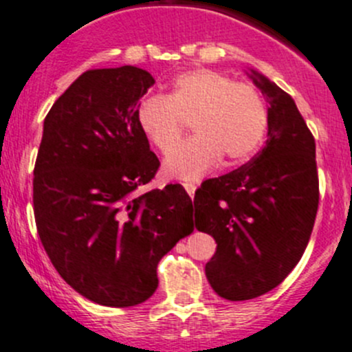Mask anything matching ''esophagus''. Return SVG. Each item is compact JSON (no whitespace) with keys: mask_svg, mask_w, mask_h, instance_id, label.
Wrapping results in <instances>:
<instances>
[{"mask_svg":"<svg viewBox=\"0 0 352 352\" xmlns=\"http://www.w3.org/2000/svg\"><path fill=\"white\" fill-rule=\"evenodd\" d=\"M183 186H184V190L188 191V195H190L191 198L195 197V191H197V184L195 183H183Z\"/></svg>","mask_w":352,"mask_h":352,"instance_id":"1","label":"esophagus"}]
</instances>
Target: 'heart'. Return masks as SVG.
Returning <instances> with one entry per match:
<instances>
[{
    "label": "heart",
    "mask_w": 352,
    "mask_h": 352,
    "mask_svg": "<svg viewBox=\"0 0 352 352\" xmlns=\"http://www.w3.org/2000/svg\"><path fill=\"white\" fill-rule=\"evenodd\" d=\"M138 130L161 154H169L192 121L197 135L164 162L169 177L200 179L222 157L236 166L263 145L269 130V106L252 83L236 82L215 69H190L173 80L168 94H147L135 111Z\"/></svg>",
    "instance_id": "1"
}]
</instances>
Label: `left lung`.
Wrapping results in <instances>:
<instances>
[{"label":"left lung","mask_w":352,"mask_h":352,"mask_svg":"<svg viewBox=\"0 0 352 352\" xmlns=\"http://www.w3.org/2000/svg\"><path fill=\"white\" fill-rule=\"evenodd\" d=\"M269 99V138L255 157L195 193V226L214 236L205 265L212 289L229 301L258 298L298 265L318 210L315 138L293 97L253 72Z\"/></svg>","instance_id":"left-lung-1"}]
</instances>
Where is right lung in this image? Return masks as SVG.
<instances>
[{"label": "right lung", "instance_id": "add662e5", "mask_svg": "<svg viewBox=\"0 0 352 352\" xmlns=\"http://www.w3.org/2000/svg\"><path fill=\"white\" fill-rule=\"evenodd\" d=\"M154 76L137 66L82 73L47 113L34 168L41 243L76 293L114 308L157 289V263L193 232L181 184L138 195L157 155L135 111Z\"/></svg>", "mask_w": 352, "mask_h": 352}]
</instances>
